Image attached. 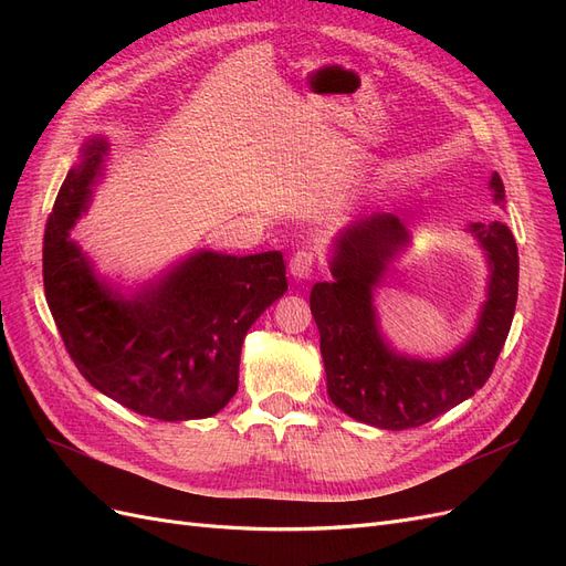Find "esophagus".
<instances>
[{
  "label": "esophagus",
  "instance_id": "esophagus-1",
  "mask_svg": "<svg viewBox=\"0 0 566 566\" xmlns=\"http://www.w3.org/2000/svg\"><path fill=\"white\" fill-rule=\"evenodd\" d=\"M314 273V254L310 250H300L293 260H290V276L295 281L312 279Z\"/></svg>",
  "mask_w": 566,
  "mask_h": 566
}]
</instances>
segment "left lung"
Wrapping results in <instances>:
<instances>
[{
  "mask_svg": "<svg viewBox=\"0 0 566 566\" xmlns=\"http://www.w3.org/2000/svg\"><path fill=\"white\" fill-rule=\"evenodd\" d=\"M493 202L505 208V186L491 175ZM489 264L486 300L470 337L443 358H416L382 337L375 293L389 266L410 248L406 221L391 212L358 217L331 248L333 281L312 287V314L331 401L349 418L380 430H408L447 413L482 389L495 366L517 304L520 256L505 221L465 229Z\"/></svg>",
  "mask_w": 566,
  "mask_h": 566,
  "instance_id": "obj_1",
  "label": "left lung"
}]
</instances>
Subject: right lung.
<instances>
[{"instance_id":"1","label":"right lung","mask_w":566,"mask_h":566,"mask_svg":"<svg viewBox=\"0 0 566 566\" xmlns=\"http://www.w3.org/2000/svg\"><path fill=\"white\" fill-rule=\"evenodd\" d=\"M111 144L90 136L44 231V295L77 370L139 416L167 422L219 413L238 391L252 323L287 290L279 250H196L129 293L98 276L71 231L90 210Z\"/></svg>"}]
</instances>
